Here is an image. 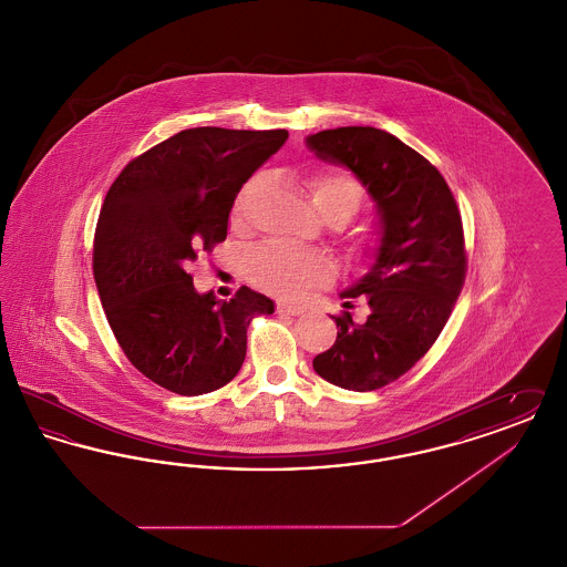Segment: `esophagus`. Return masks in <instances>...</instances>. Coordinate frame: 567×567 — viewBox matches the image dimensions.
Listing matches in <instances>:
<instances>
[{"label":"esophagus","instance_id":"obj_1","mask_svg":"<svg viewBox=\"0 0 567 567\" xmlns=\"http://www.w3.org/2000/svg\"><path fill=\"white\" fill-rule=\"evenodd\" d=\"M278 312H280V315H287V317H299V315H303V312H306V308H303V306H299V303H287V301H280V303H278Z\"/></svg>","mask_w":567,"mask_h":567}]
</instances>
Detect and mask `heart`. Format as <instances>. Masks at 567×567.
Returning a JSON list of instances; mask_svg holds the SVG:
<instances>
[{"label": "heart", "mask_w": 567, "mask_h": 567, "mask_svg": "<svg viewBox=\"0 0 567 567\" xmlns=\"http://www.w3.org/2000/svg\"><path fill=\"white\" fill-rule=\"evenodd\" d=\"M306 187L315 208L329 223H347L365 202V189L357 176L342 167H319L308 174ZM244 190L234 206L236 218L243 216ZM377 238L370 234L361 240V248H372ZM244 270L250 282L274 296L299 297L308 289L324 282L331 276V264L321 255L296 252L280 244H270L252 250L246 257Z\"/></svg>", "instance_id": "obj_1"}]
</instances>
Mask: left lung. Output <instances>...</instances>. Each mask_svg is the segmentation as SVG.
Instances as JSON below:
<instances>
[{"mask_svg": "<svg viewBox=\"0 0 567 567\" xmlns=\"http://www.w3.org/2000/svg\"><path fill=\"white\" fill-rule=\"evenodd\" d=\"M327 163L344 165L377 202L380 244L370 271L342 291L344 308L365 297L370 315L331 317L338 338L312 365L327 382L374 391L405 374L437 340L465 282L457 202L444 176L395 135L338 127L306 137Z\"/></svg>", "mask_w": 567, "mask_h": 567, "instance_id": "obj_1", "label": "left lung"}]
</instances>
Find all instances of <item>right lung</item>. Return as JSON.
Returning a JSON list of instances; mask_svg holds the SVG:
<instances>
[{"label": "right lung", "instance_id": "add662e5", "mask_svg": "<svg viewBox=\"0 0 567 567\" xmlns=\"http://www.w3.org/2000/svg\"><path fill=\"white\" fill-rule=\"evenodd\" d=\"M287 130L195 127L127 163L104 199L93 276L112 333L137 372L178 395L225 386L243 368L246 329L274 301L243 287L199 296L190 261L227 238L236 195Z\"/></svg>", "mask_w": 567, "mask_h": 567}]
</instances>
